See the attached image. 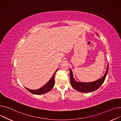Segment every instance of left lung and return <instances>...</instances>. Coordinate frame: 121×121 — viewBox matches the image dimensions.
<instances>
[{"instance_id": "1", "label": "left lung", "mask_w": 121, "mask_h": 121, "mask_svg": "<svg viewBox=\"0 0 121 121\" xmlns=\"http://www.w3.org/2000/svg\"><path fill=\"white\" fill-rule=\"evenodd\" d=\"M108 70V68L106 71V73L103 78L98 80L97 81L91 82H76L74 80L72 71L71 69H70L71 85L72 87L76 90L81 92H83V93H86V92H90L95 91L100 87L102 86L103 83L104 82L106 76L107 75Z\"/></svg>"}]
</instances>
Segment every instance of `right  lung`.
<instances>
[{"label": "right lung", "instance_id": "add662e5", "mask_svg": "<svg viewBox=\"0 0 121 121\" xmlns=\"http://www.w3.org/2000/svg\"><path fill=\"white\" fill-rule=\"evenodd\" d=\"M58 69L56 70V72L51 78V79L49 81V82L45 84L44 86L41 87L39 89H38L37 90H31L30 89H28L26 87L25 88L30 92H31V93L35 94V95H40V94H44L46 93H47L48 92L50 91L54 87V86L55 84V79H54V76L55 75V73L57 71Z\"/></svg>", "mask_w": 121, "mask_h": 121}]
</instances>
